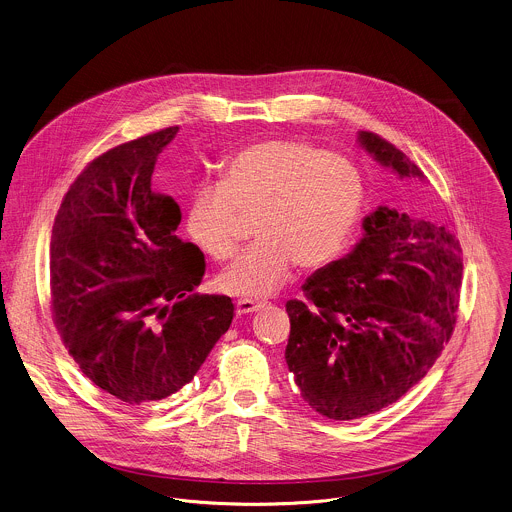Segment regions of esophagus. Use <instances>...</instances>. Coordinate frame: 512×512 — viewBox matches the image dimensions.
I'll return each instance as SVG.
<instances>
[{"label":"esophagus","instance_id":"1","mask_svg":"<svg viewBox=\"0 0 512 512\" xmlns=\"http://www.w3.org/2000/svg\"><path fill=\"white\" fill-rule=\"evenodd\" d=\"M267 305L265 301H257V299H239L237 301V314H247V312H255L259 308Z\"/></svg>","mask_w":512,"mask_h":512}]
</instances>
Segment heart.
I'll return each mask as SVG.
<instances>
[{
  "mask_svg": "<svg viewBox=\"0 0 512 512\" xmlns=\"http://www.w3.org/2000/svg\"><path fill=\"white\" fill-rule=\"evenodd\" d=\"M364 204L356 166L340 154L295 138L265 140L237 152L223 184L192 190L186 229L213 259L239 245V221L255 215L257 241L217 279L223 293L267 297L281 289L295 263L320 269L348 245Z\"/></svg>",
  "mask_w": 512,
  "mask_h": 512,
  "instance_id": "b5f03b06",
  "label": "heart"
}]
</instances>
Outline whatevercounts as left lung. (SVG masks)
I'll return each mask as SVG.
<instances>
[{
	"label": "left lung",
	"mask_w": 512,
	"mask_h": 512,
	"mask_svg": "<svg viewBox=\"0 0 512 512\" xmlns=\"http://www.w3.org/2000/svg\"><path fill=\"white\" fill-rule=\"evenodd\" d=\"M362 146L400 178L423 172L392 142L360 132ZM344 259L308 277L287 303L285 360L308 406L358 419L398 402L435 364L459 308V239L425 219L378 207Z\"/></svg>",
	"instance_id": "1"
}]
</instances>
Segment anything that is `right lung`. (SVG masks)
Segmentation results:
<instances>
[{"label":"right lung","instance_id":"1","mask_svg":"<svg viewBox=\"0 0 512 512\" xmlns=\"http://www.w3.org/2000/svg\"><path fill=\"white\" fill-rule=\"evenodd\" d=\"M168 126L97 156L57 211L49 249L51 312L81 372L128 408L194 380L235 308L196 295L204 253L182 241L174 198L152 190Z\"/></svg>","mask_w":512,"mask_h":512}]
</instances>
